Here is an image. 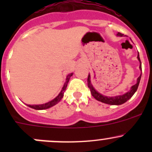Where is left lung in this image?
I'll list each match as a JSON object with an SVG mask.
<instances>
[{
    "label": "left lung",
    "mask_w": 152,
    "mask_h": 152,
    "mask_svg": "<svg viewBox=\"0 0 152 152\" xmlns=\"http://www.w3.org/2000/svg\"><path fill=\"white\" fill-rule=\"evenodd\" d=\"M117 36L118 37H123L124 34H123L118 33L117 34ZM137 59L140 62V71H142V67H141V62H140V56H139V53H137ZM141 75L142 73H140V76L137 78V83L135 85H134L133 86H132L131 89L129 90L128 92H126V93H124L123 95H120V96H104V95L101 94L100 93H99L98 91H96L95 90V88L93 87V86L92 85L91 83V80H90V75L89 73L88 75V78H87V85H88V87L90 88V92H91V94L96 100L99 101V102H102V103L104 104H110V105H121L122 104H124L125 102H126L129 99H131L133 95L134 94L136 91L137 90V87H138L139 83H140V79H141Z\"/></svg>",
    "instance_id": "8db88e82"
}]
</instances>
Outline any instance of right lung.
Instances as JSON below:
<instances>
[{
	"mask_svg": "<svg viewBox=\"0 0 152 152\" xmlns=\"http://www.w3.org/2000/svg\"><path fill=\"white\" fill-rule=\"evenodd\" d=\"M73 73H70V74H68L67 76L66 77V81H65V84H64V86L62 87V90H61L60 93H59V95H58L57 96H56L55 99H53V100L50 101V102H47V103L45 104H37V105H30L28 104V107H31V108L32 109H34V110H46V109H48L50 108V107H53V106L56 105V104L59 103V102L61 101V99L63 98V96H64V93H65V90H66V87L67 86V83H68L69 80H70V77H71L72 76H73Z\"/></svg>",
	"mask_w": 152,
	"mask_h": 152,
	"instance_id": "add662e5",
	"label": "right lung"
}]
</instances>
